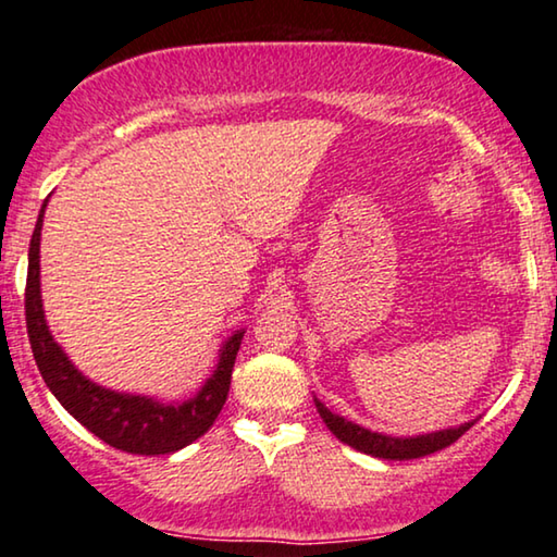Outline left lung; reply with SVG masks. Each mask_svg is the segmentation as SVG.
<instances>
[{
  "mask_svg": "<svg viewBox=\"0 0 557 557\" xmlns=\"http://www.w3.org/2000/svg\"><path fill=\"white\" fill-rule=\"evenodd\" d=\"M315 406H318L320 419L325 421V426L331 429V432L338 436L343 444L354 446V449L371 454V457H379V459L404 461V459L426 457V454H434L438 449H444V446L454 444L461 434L469 432V429L474 426V421H467V424H461V426L442 429V432H432V434L388 436V434L371 432V429L354 424V421L338 417V413H333L325 404H320L318 398H315Z\"/></svg>",
  "mask_w": 557,
  "mask_h": 557,
  "instance_id": "1",
  "label": "left lung"
}]
</instances>
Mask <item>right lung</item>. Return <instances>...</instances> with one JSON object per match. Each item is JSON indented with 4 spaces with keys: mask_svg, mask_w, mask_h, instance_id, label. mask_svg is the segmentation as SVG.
<instances>
[{
    "mask_svg": "<svg viewBox=\"0 0 557 557\" xmlns=\"http://www.w3.org/2000/svg\"><path fill=\"white\" fill-rule=\"evenodd\" d=\"M45 207L47 199L37 216L33 239H29L25 318L29 346H33L35 363L40 368L47 388L70 417H75L88 432L121 451L153 457V454L178 451L197 442L209 432L226 401L234 360H237L245 331H234V335L224 341L211 379H207L197 396L184 404H161L148 396L119 394L85 379L65 356V350L54 343L45 320L40 295V234Z\"/></svg>",
    "mask_w": 557,
    "mask_h": 557,
    "instance_id": "1",
    "label": "right lung"
}]
</instances>
